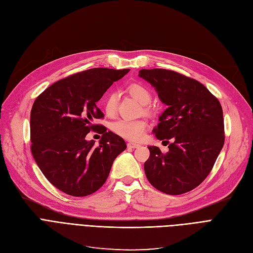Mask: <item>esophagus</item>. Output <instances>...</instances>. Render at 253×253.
Listing matches in <instances>:
<instances>
[{
    "label": "esophagus",
    "mask_w": 253,
    "mask_h": 253,
    "mask_svg": "<svg viewBox=\"0 0 253 253\" xmlns=\"http://www.w3.org/2000/svg\"><path fill=\"white\" fill-rule=\"evenodd\" d=\"M127 147H128V148H133V149H134V148H138L139 145H138V144H135V143H128V144H127Z\"/></svg>",
    "instance_id": "esophagus-1"
}]
</instances>
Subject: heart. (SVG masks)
<instances>
[{"label":"heart","mask_w":253,"mask_h":253,"mask_svg":"<svg viewBox=\"0 0 253 253\" xmlns=\"http://www.w3.org/2000/svg\"><path fill=\"white\" fill-rule=\"evenodd\" d=\"M130 95L134 97L142 104L146 105L151 102L152 93L147 86L141 83H132L128 86ZM119 95L116 90H110L104 98L103 107L106 115L112 116L116 112L118 107ZM110 129L116 134L124 137L129 141H139L145 135L147 129V122L144 120H128L119 119L110 124Z\"/></svg>","instance_id":"1"}]
</instances>
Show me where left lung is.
<instances>
[{"mask_svg": "<svg viewBox=\"0 0 253 253\" xmlns=\"http://www.w3.org/2000/svg\"><path fill=\"white\" fill-rule=\"evenodd\" d=\"M138 76L152 84L168 106L158 119L155 136L167 144L172 141L167 153L148 147L150 156L144 165L147 179L165 194L190 192L207 178L223 148L222 106L202 83L180 73L141 70Z\"/></svg>", "mask_w": 253, "mask_h": 253, "instance_id": "left-lung-1", "label": "left lung"}]
</instances>
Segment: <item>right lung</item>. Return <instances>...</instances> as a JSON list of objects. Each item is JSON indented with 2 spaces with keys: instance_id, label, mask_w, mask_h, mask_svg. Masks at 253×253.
I'll use <instances>...</instances> for the list:
<instances>
[{
  "instance_id": "obj_1",
  "label": "right lung",
  "mask_w": 253,
  "mask_h": 253,
  "mask_svg": "<svg viewBox=\"0 0 253 253\" xmlns=\"http://www.w3.org/2000/svg\"><path fill=\"white\" fill-rule=\"evenodd\" d=\"M129 71L79 72L53 83L35 99L30 116L31 152L45 178L61 192L74 197L95 193L126 149L123 138L92 122L104 118L96 103ZM89 131L102 133L98 146L86 139Z\"/></svg>"
}]
</instances>
